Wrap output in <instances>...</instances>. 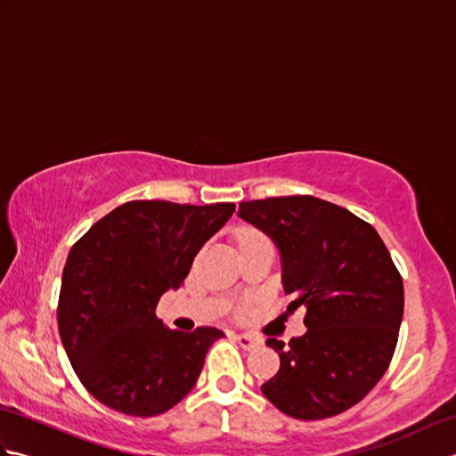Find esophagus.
I'll use <instances>...</instances> for the list:
<instances>
[{
	"label": "esophagus",
	"instance_id": "obj_1",
	"mask_svg": "<svg viewBox=\"0 0 456 456\" xmlns=\"http://www.w3.org/2000/svg\"><path fill=\"white\" fill-rule=\"evenodd\" d=\"M235 338H237V343H239L240 346L247 348V351H253V348L258 346V343H260L256 337H250V335H245V333H237Z\"/></svg>",
	"mask_w": 456,
	"mask_h": 456
}]
</instances>
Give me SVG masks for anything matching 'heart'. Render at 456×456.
<instances>
[{"instance_id":"obj_1","label":"heart","mask_w":456,"mask_h":456,"mask_svg":"<svg viewBox=\"0 0 456 456\" xmlns=\"http://www.w3.org/2000/svg\"><path fill=\"white\" fill-rule=\"evenodd\" d=\"M255 237H263V235H247L245 239H255ZM245 239H243V240H245Z\"/></svg>"}]
</instances>
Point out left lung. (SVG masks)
Here are the masks:
<instances>
[{
	"label": "left lung",
	"instance_id": "left-lung-1",
	"mask_svg": "<svg viewBox=\"0 0 456 456\" xmlns=\"http://www.w3.org/2000/svg\"><path fill=\"white\" fill-rule=\"evenodd\" d=\"M239 216L273 237L294 297L288 309H305V335L266 341L280 370L260 390L296 419L346 411L388 370L398 345L403 282L388 248L370 223L314 196L240 201Z\"/></svg>",
	"mask_w": 456,
	"mask_h": 456
}]
</instances>
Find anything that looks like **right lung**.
I'll return each mask as SVG.
<instances>
[{
	"label": "right lung",
	"instance_id": "right-lung-1",
	"mask_svg": "<svg viewBox=\"0 0 456 456\" xmlns=\"http://www.w3.org/2000/svg\"><path fill=\"white\" fill-rule=\"evenodd\" d=\"M235 203L190 206L134 200L76 240L58 296V331L76 376L95 400L125 415L152 418L196 386L216 327L170 331L160 296L180 288L203 243Z\"/></svg>",
	"mask_w": 456,
	"mask_h": 456
}]
</instances>
